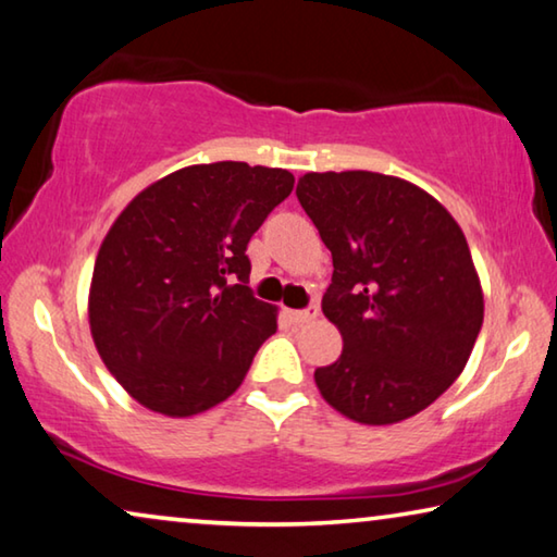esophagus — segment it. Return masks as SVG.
<instances>
[{"label": "esophagus", "mask_w": 557, "mask_h": 557, "mask_svg": "<svg viewBox=\"0 0 557 557\" xmlns=\"http://www.w3.org/2000/svg\"><path fill=\"white\" fill-rule=\"evenodd\" d=\"M286 315H288V321L290 323H296V326H304V323H308V321H313L315 315H319V306H308V308H301V311H286Z\"/></svg>", "instance_id": "esophagus-1"}]
</instances>
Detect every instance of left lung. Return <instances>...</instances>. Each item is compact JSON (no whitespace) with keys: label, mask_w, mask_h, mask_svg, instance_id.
<instances>
[{"label":"left lung","mask_w":557,"mask_h":557,"mask_svg":"<svg viewBox=\"0 0 557 557\" xmlns=\"http://www.w3.org/2000/svg\"><path fill=\"white\" fill-rule=\"evenodd\" d=\"M296 196L333 256L321 308L344 336L338 361L313 373L321 396L366 425L421 413L483 326L463 231L431 194L375 171H311Z\"/></svg>","instance_id":"1"}]
</instances>
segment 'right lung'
Instances as JSON below:
<instances>
[{"instance_id": "1", "label": "right lung", "mask_w": 557, "mask_h": 557, "mask_svg": "<svg viewBox=\"0 0 557 557\" xmlns=\"http://www.w3.org/2000/svg\"><path fill=\"white\" fill-rule=\"evenodd\" d=\"M290 189L286 169L216 161L159 178L119 213L94 263L89 326L144 408L186 418L242 386L276 333V306L246 286V246Z\"/></svg>"}]
</instances>
